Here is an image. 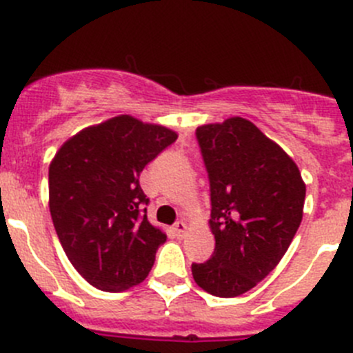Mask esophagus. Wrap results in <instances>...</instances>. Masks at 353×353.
<instances>
[{"instance_id":"34e87169","label":"esophagus","mask_w":353,"mask_h":353,"mask_svg":"<svg viewBox=\"0 0 353 353\" xmlns=\"http://www.w3.org/2000/svg\"><path fill=\"white\" fill-rule=\"evenodd\" d=\"M186 230H188V225L183 222V220H179V222L174 223V232H176L177 237H183L184 234H186Z\"/></svg>"}]
</instances>
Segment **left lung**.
<instances>
[{"instance_id":"obj_1","label":"left lung","mask_w":353,"mask_h":353,"mask_svg":"<svg viewBox=\"0 0 353 353\" xmlns=\"http://www.w3.org/2000/svg\"><path fill=\"white\" fill-rule=\"evenodd\" d=\"M196 140L208 174L215 249L191 272L208 294L237 297L287 252L301 225L305 184L294 160L243 117L199 126Z\"/></svg>"}]
</instances>
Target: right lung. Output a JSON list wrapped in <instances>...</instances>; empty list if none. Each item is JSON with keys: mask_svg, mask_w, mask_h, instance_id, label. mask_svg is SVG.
<instances>
[{"mask_svg": "<svg viewBox=\"0 0 353 353\" xmlns=\"http://www.w3.org/2000/svg\"><path fill=\"white\" fill-rule=\"evenodd\" d=\"M174 131L117 116L66 141L49 167V210L68 259L90 285L123 292L147 279L165 234L147 219L140 172Z\"/></svg>", "mask_w": 353, "mask_h": 353, "instance_id": "add662e5", "label": "right lung"}]
</instances>
